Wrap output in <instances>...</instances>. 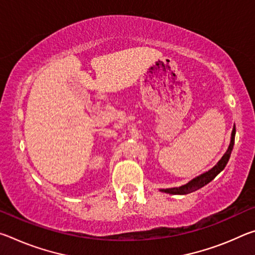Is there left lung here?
Wrapping results in <instances>:
<instances>
[{
    "mask_svg": "<svg viewBox=\"0 0 255 255\" xmlns=\"http://www.w3.org/2000/svg\"><path fill=\"white\" fill-rule=\"evenodd\" d=\"M235 132H236V128L234 125V126H233L232 135H231L230 146H228V148L225 152V154L223 155V157L219 159L217 164H216L214 167H211L210 170L206 171L205 173L196 176L195 179L190 180L188 183H185L183 185H180V187H175V188H169V189H159V191L170 193V195H188V193L196 191V190L205 187L206 184H208L210 181H213L216 176H217L224 169H225L228 159H230V157H231L233 146H234Z\"/></svg>",
    "mask_w": 255,
    "mask_h": 255,
    "instance_id": "1",
    "label": "left lung"
}]
</instances>
